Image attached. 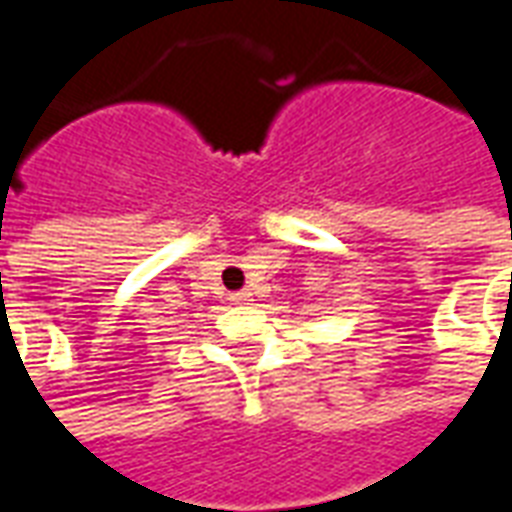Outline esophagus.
Wrapping results in <instances>:
<instances>
[{
	"label": "esophagus",
	"instance_id": "1",
	"mask_svg": "<svg viewBox=\"0 0 512 512\" xmlns=\"http://www.w3.org/2000/svg\"><path fill=\"white\" fill-rule=\"evenodd\" d=\"M251 297H253L251 292H234V294H231V300L237 302V305H242V302H251Z\"/></svg>",
	"mask_w": 512,
	"mask_h": 512
}]
</instances>
